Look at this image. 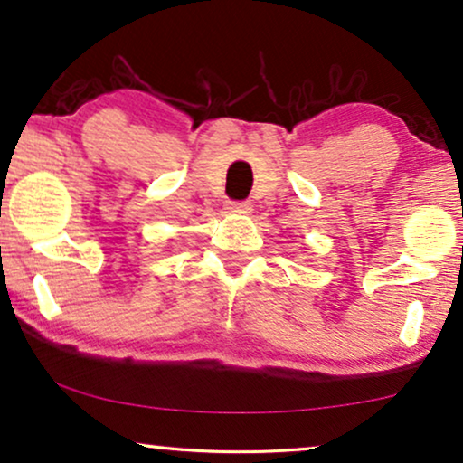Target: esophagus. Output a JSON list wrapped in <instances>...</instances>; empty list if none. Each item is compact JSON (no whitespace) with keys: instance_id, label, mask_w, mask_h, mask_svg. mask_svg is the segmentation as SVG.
<instances>
[{"instance_id":"34e87169","label":"esophagus","mask_w":463,"mask_h":463,"mask_svg":"<svg viewBox=\"0 0 463 463\" xmlns=\"http://www.w3.org/2000/svg\"><path fill=\"white\" fill-rule=\"evenodd\" d=\"M250 202L249 200H232L227 202V211L232 213H250Z\"/></svg>"}]
</instances>
